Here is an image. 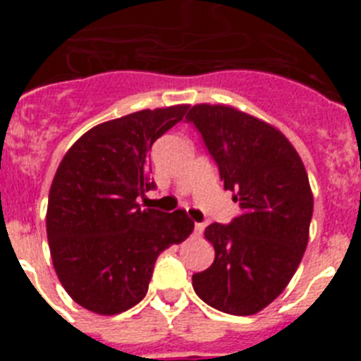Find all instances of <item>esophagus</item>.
<instances>
[{
    "label": "esophagus",
    "instance_id": "obj_1",
    "mask_svg": "<svg viewBox=\"0 0 361 361\" xmlns=\"http://www.w3.org/2000/svg\"><path fill=\"white\" fill-rule=\"evenodd\" d=\"M202 231H204V224H200V222H195V235H200Z\"/></svg>",
    "mask_w": 361,
    "mask_h": 361
}]
</instances>
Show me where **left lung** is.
I'll use <instances>...</instances> for the list:
<instances>
[{"instance_id": "1", "label": "left lung", "mask_w": 361, "mask_h": 361, "mask_svg": "<svg viewBox=\"0 0 361 361\" xmlns=\"http://www.w3.org/2000/svg\"><path fill=\"white\" fill-rule=\"evenodd\" d=\"M233 191L240 215L213 222L204 237L215 260L193 275L200 300L228 314L262 311L293 279L304 257L312 193L304 162L282 132L224 104H195L188 111Z\"/></svg>"}]
</instances>
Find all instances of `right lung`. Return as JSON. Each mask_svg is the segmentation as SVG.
<instances>
[{
	"label": "right lung",
	"mask_w": 361,
	"mask_h": 361,
	"mask_svg": "<svg viewBox=\"0 0 361 361\" xmlns=\"http://www.w3.org/2000/svg\"><path fill=\"white\" fill-rule=\"evenodd\" d=\"M186 111L188 104H177L106 121L63 157L50 186L47 237L57 279L81 307L119 314L139 304L159 255L193 231L184 209L137 202L155 188L152 145Z\"/></svg>",
	"instance_id": "obj_1"
}]
</instances>
